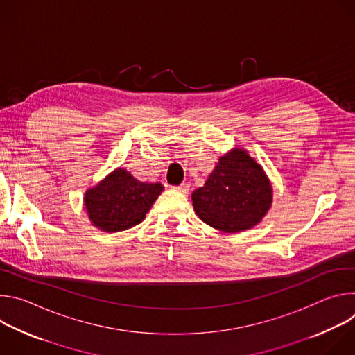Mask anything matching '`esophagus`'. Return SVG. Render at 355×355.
Segmentation results:
<instances>
[{"instance_id":"34e87169","label":"esophagus","mask_w":355,"mask_h":355,"mask_svg":"<svg viewBox=\"0 0 355 355\" xmlns=\"http://www.w3.org/2000/svg\"><path fill=\"white\" fill-rule=\"evenodd\" d=\"M174 189H175V191H178V192H181V193H184V195H188V193H189V191H191V188H189V184H188V182H182L181 185L174 187Z\"/></svg>"}]
</instances>
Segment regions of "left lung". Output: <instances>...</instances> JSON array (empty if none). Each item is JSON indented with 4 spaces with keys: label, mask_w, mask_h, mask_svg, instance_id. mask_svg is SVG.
Listing matches in <instances>:
<instances>
[{
    "label": "left lung",
    "mask_w": 355,
    "mask_h": 355,
    "mask_svg": "<svg viewBox=\"0 0 355 355\" xmlns=\"http://www.w3.org/2000/svg\"><path fill=\"white\" fill-rule=\"evenodd\" d=\"M192 205L202 222L225 233H239L254 227L268 214L272 185L245 148L233 147L219 157L205 185L192 192Z\"/></svg>",
    "instance_id": "8db88e82"
}]
</instances>
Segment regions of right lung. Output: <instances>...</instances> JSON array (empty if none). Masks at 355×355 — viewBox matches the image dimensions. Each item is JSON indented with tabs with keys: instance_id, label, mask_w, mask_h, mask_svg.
<instances>
[{
	"instance_id": "1",
	"label": "right lung",
	"mask_w": 355,
	"mask_h": 355,
	"mask_svg": "<svg viewBox=\"0 0 355 355\" xmlns=\"http://www.w3.org/2000/svg\"><path fill=\"white\" fill-rule=\"evenodd\" d=\"M163 189L160 182L139 181L118 167L85 191L83 205L94 227L116 233L141 223Z\"/></svg>"
}]
</instances>
